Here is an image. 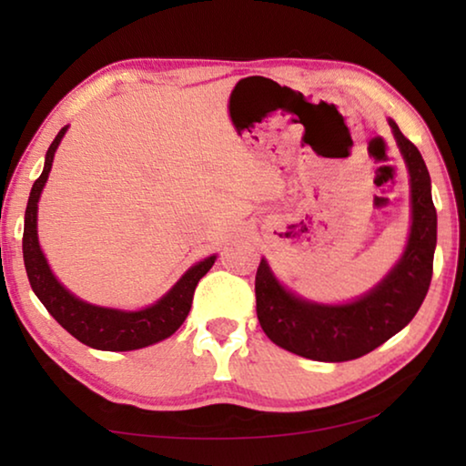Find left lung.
Wrapping results in <instances>:
<instances>
[{"label": "left lung", "mask_w": 466, "mask_h": 466, "mask_svg": "<svg viewBox=\"0 0 466 466\" xmlns=\"http://www.w3.org/2000/svg\"><path fill=\"white\" fill-rule=\"evenodd\" d=\"M411 183V230L403 255L386 278L364 296L345 304H320L281 286L261 258L255 278L257 317L275 345L317 361H350L374 351L420 310L430 289L438 216L423 157L389 119Z\"/></svg>", "instance_id": "obj_1"}]
</instances>
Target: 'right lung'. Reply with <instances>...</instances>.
I'll return each instance as SVG.
<instances>
[{"label":"right lung","mask_w":466,"mask_h":466,"mask_svg":"<svg viewBox=\"0 0 466 466\" xmlns=\"http://www.w3.org/2000/svg\"><path fill=\"white\" fill-rule=\"evenodd\" d=\"M66 131L67 125L57 133V137L53 139V144L46 149L45 168L41 177L35 180L33 191H30L28 197L22 252H25V267L30 288H33L45 309L49 310L51 317L69 335H74L84 345L94 347V350L131 351L154 345L162 341V339H168L185 322L188 310H191L197 283L216 263V255L195 263L156 304L141 310H119L88 304L74 296L67 288H63L61 281L53 275L41 250V244H38L36 216L38 199H41V193L53 167L55 152H57Z\"/></svg>","instance_id":"add662e5"}]
</instances>
